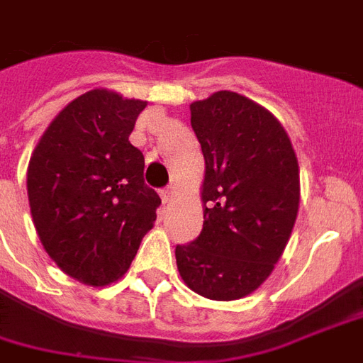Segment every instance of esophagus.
Wrapping results in <instances>:
<instances>
[{
    "mask_svg": "<svg viewBox=\"0 0 363 363\" xmlns=\"http://www.w3.org/2000/svg\"><path fill=\"white\" fill-rule=\"evenodd\" d=\"M174 196V186H167V189L161 190V200H163V203H169L171 200H173Z\"/></svg>",
    "mask_w": 363,
    "mask_h": 363,
    "instance_id": "obj_1",
    "label": "esophagus"
}]
</instances>
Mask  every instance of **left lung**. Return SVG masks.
Segmentation results:
<instances>
[{
	"label": "left lung",
	"mask_w": 363,
	"mask_h": 363,
	"mask_svg": "<svg viewBox=\"0 0 363 363\" xmlns=\"http://www.w3.org/2000/svg\"><path fill=\"white\" fill-rule=\"evenodd\" d=\"M202 144L203 229L174 257L190 291L230 302L275 269L300 206V167L284 127L264 106L221 90L190 104Z\"/></svg>",
	"instance_id": "8db88e82"
}]
</instances>
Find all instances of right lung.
<instances>
[{
    "mask_svg": "<svg viewBox=\"0 0 363 363\" xmlns=\"http://www.w3.org/2000/svg\"><path fill=\"white\" fill-rule=\"evenodd\" d=\"M146 106L106 88L82 94L55 115L28 161L40 242L88 286L119 281L157 217L161 198L144 182V155L128 140Z\"/></svg>",
    "mask_w": 363,
    "mask_h": 363,
    "instance_id": "obj_1",
    "label": "right lung"
}]
</instances>
